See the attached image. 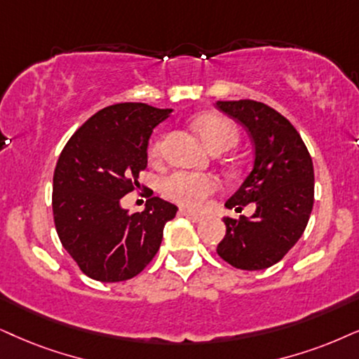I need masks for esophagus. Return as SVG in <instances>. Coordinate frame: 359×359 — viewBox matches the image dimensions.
<instances>
[{"label":"esophagus","mask_w":359,"mask_h":359,"mask_svg":"<svg viewBox=\"0 0 359 359\" xmlns=\"http://www.w3.org/2000/svg\"><path fill=\"white\" fill-rule=\"evenodd\" d=\"M180 215L185 217V219H189L190 222H195V224L203 220L202 213H197V212H192V210H185V208H180Z\"/></svg>","instance_id":"1"}]
</instances>
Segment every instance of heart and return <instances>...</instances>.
I'll return each instance as SVG.
<instances>
[{"label": "heart", "mask_w": 359, "mask_h": 359, "mask_svg": "<svg viewBox=\"0 0 359 359\" xmlns=\"http://www.w3.org/2000/svg\"><path fill=\"white\" fill-rule=\"evenodd\" d=\"M195 129L201 135L202 142L215 151H229L238 140V129L232 121L220 114H202L195 119ZM162 135L156 134L149 144V157L157 158L161 156ZM220 180L215 175L201 174V172L175 170L164 177L161 190L165 197L172 198L180 205L189 208H201L207 203L208 197L219 190Z\"/></svg>", "instance_id": "1"}]
</instances>
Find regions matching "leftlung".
Listing matches in <instances>:
<instances>
[{"label":"left lung","instance_id":"1","mask_svg":"<svg viewBox=\"0 0 359 359\" xmlns=\"http://www.w3.org/2000/svg\"><path fill=\"white\" fill-rule=\"evenodd\" d=\"M217 109L250 133L253 169L226 201L242 210L255 202L250 219L224 217L226 233L217 253L240 270H263L278 263L305 232L315 198L310 152L287 117L263 102L217 101Z\"/></svg>","mask_w":359,"mask_h":359}]
</instances>
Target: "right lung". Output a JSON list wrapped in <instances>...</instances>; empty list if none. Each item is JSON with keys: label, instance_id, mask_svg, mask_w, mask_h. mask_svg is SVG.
<instances>
[{"label": "right lung", "instance_id": "add662e5", "mask_svg": "<svg viewBox=\"0 0 359 359\" xmlns=\"http://www.w3.org/2000/svg\"><path fill=\"white\" fill-rule=\"evenodd\" d=\"M172 109L142 102L104 107L71 135L53 177V215L62 247L89 278L114 283L139 275L161 247L174 203L151 197L142 212L121 207L139 189L154 127Z\"/></svg>", "mask_w": 359, "mask_h": 359}]
</instances>
